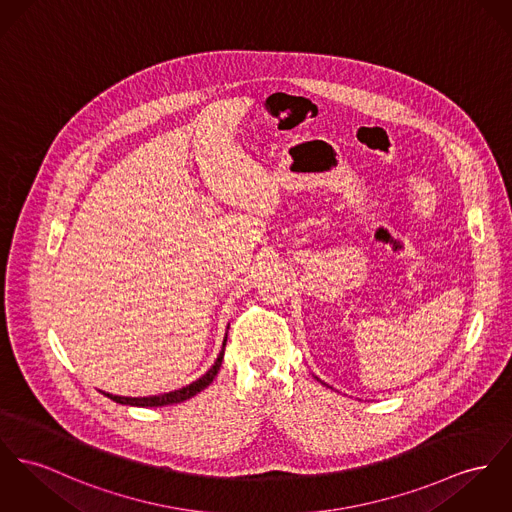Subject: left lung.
Listing matches in <instances>:
<instances>
[{
  "instance_id": "8db88e82",
  "label": "left lung",
  "mask_w": 512,
  "mask_h": 512,
  "mask_svg": "<svg viewBox=\"0 0 512 512\" xmlns=\"http://www.w3.org/2000/svg\"><path fill=\"white\" fill-rule=\"evenodd\" d=\"M317 380H319V378H317ZM319 382H321V380H319ZM321 384H323V386H327V384H325V382H321ZM327 388H329V386H327Z\"/></svg>"
}]
</instances>
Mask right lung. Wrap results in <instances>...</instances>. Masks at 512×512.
I'll list each match as a JSON object with an SVG mask.
<instances>
[{
    "instance_id": "obj_1",
    "label": "right lung",
    "mask_w": 512,
    "mask_h": 512,
    "mask_svg": "<svg viewBox=\"0 0 512 512\" xmlns=\"http://www.w3.org/2000/svg\"><path fill=\"white\" fill-rule=\"evenodd\" d=\"M230 329V325H228ZM226 341H228V335L224 337V343H222V351L218 354V358L214 360V364L210 366V370L200 376L198 380H195L193 384L185 386V388H179L175 392H169V394L159 395H148V397H120V395L105 394L109 399L122 403V405H134V407H163V405H173V403H181V401H187L191 399L193 395H197L198 392H202L204 388H208L212 384V380L216 378L220 366H222V360H224V349H226Z\"/></svg>"
}]
</instances>
